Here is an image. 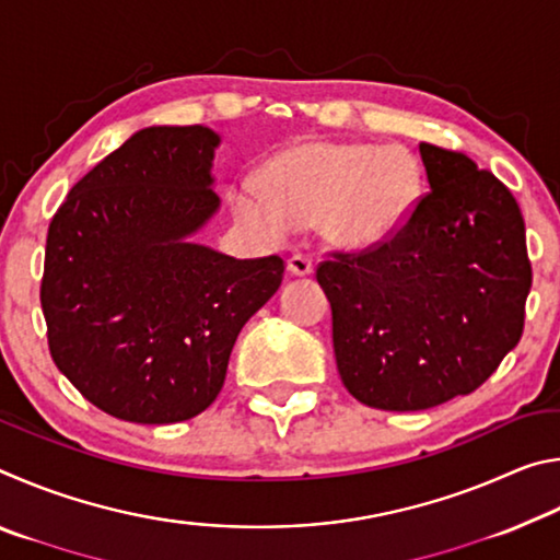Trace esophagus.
I'll use <instances>...</instances> for the list:
<instances>
[{"label": "esophagus", "mask_w": 560, "mask_h": 560, "mask_svg": "<svg viewBox=\"0 0 560 560\" xmlns=\"http://www.w3.org/2000/svg\"><path fill=\"white\" fill-rule=\"evenodd\" d=\"M289 271L293 277H308V273L314 271V259H311L308 254L296 252L293 257H289Z\"/></svg>", "instance_id": "34e87169"}]
</instances>
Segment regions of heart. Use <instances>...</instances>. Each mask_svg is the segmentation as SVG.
<instances>
[{
    "label": "heart",
    "mask_w": 560,
    "mask_h": 560,
    "mask_svg": "<svg viewBox=\"0 0 560 560\" xmlns=\"http://www.w3.org/2000/svg\"><path fill=\"white\" fill-rule=\"evenodd\" d=\"M420 173L397 148L368 143H301L264 170V185L246 177L232 202L244 224L281 240L293 222L324 217L334 244L363 249L390 236L417 200Z\"/></svg>",
    "instance_id": "1"
}]
</instances>
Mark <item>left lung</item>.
<instances>
[{
    "mask_svg": "<svg viewBox=\"0 0 560 560\" xmlns=\"http://www.w3.org/2000/svg\"><path fill=\"white\" fill-rule=\"evenodd\" d=\"M430 189L373 246L316 267L340 381L368 407L469 395L524 334L530 261L516 197L469 155L420 143Z\"/></svg>",
    "mask_w": 560,
    "mask_h": 560,
    "instance_id": "1",
    "label": "left lung"
}]
</instances>
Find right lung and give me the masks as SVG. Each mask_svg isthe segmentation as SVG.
I'll use <instances>...</instances> for the list:
<instances>
[{"label":"right lung","instance_id":"obj_1","mask_svg":"<svg viewBox=\"0 0 560 560\" xmlns=\"http://www.w3.org/2000/svg\"><path fill=\"white\" fill-rule=\"evenodd\" d=\"M217 132L145 128L71 187L51 217L42 308L51 358L98 410L183 422L220 395L234 340L283 279V259L189 242L220 205Z\"/></svg>","mask_w":560,"mask_h":560}]
</instances>
